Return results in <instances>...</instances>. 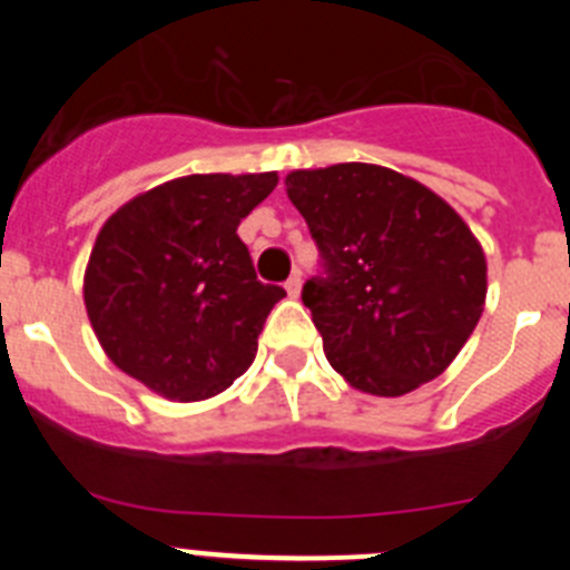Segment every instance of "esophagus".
<instances>
[{
    "mask_svg": "<svg viewBox=\"0 0 570 570\" xmlns=\"http://www.w3.org/2000/svg\"><path fill=\"white\" fill-rule=\"evenodd\" d=\"M285 291H288V296H299V291H302V274L299 271H294V274L288 276V282H285Z\"/></svg>",
    "mask_w": 570,
    "mask_h": 570,
    "instance_id": "esophagus-1",
    "label": "esophagus"
}]
</instances>
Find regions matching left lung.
Returning a JSON list of instances; mask_svg holds the SVG:
<instances>
[{"label":"left lung","instance_id":"left-lung-1","mask_svg":"<svg viewBox=\"0 0 570 570\" xmlns=\"http://www.w3.org/2000/svg\"><path fill=\"white\" fill-rule=\"evenodd\" d=\"M320 271L302 285L331 365L365 394L440 376L482 316L485 254L434 190L391 168L342 163L285 179Z\"/></svg>","mask_w":570,"mask_h":570}]
</instances>
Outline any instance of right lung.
I'll return each instance as SVG.
<instances>
[{"instance_id":"1","label":"right lung","mask_w":570,"mask_h":570,"mask_svg":"<svg viewBox=\"0 0 570 570\" xmlns=\"http://www.w3.org/2000/svg\"><path fill=\"white\" fill-rule=\"evenodd\" d=\"M276 174H194L130 199L99 230L85 308L105 354L168 400H208L254 362L279 285L236 228Z\"/></svg>"}]
</instances>
